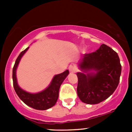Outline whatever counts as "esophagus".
<instances>
[{
  "label": "esophagus",
  "mask_w": 132,
  "mask_h": 132,
  "mask_svg": "<svg viewBox=\"0 0 132 132\" xmlns=\"http://www.w3.org/2000/svg\"><path fill=\"white\" fill-rule=\"evenodd\" d=\"M76 67L74 65H70L68 67V70H69V71L71 72V73H73V72H75L76 71Z\"/></svg>",
  "instance_id": "1"
}]
</instances>
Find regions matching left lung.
I'll return each instance as SVG.
<instances>
[{
  "instance_id": "left-lung-1",
  "label": "left lung",
  "mask_w": 132,
  "mask_h": 132,
  "mask_svg": "<svg viewBox=\"0 0 132 132\" xmlns=\"http://www.w3.org/2000/svg\"><path fill=\"white\" fill-rule=\"evenodd\" d=\"M77 95L85 103L95 104L109 97L120 82L121 65L118 54L103 44L79 61Z\"/></svg>"
}]
</instances>
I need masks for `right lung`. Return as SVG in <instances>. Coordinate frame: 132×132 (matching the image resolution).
<instances>
[{
	"instance_id": "obj_1",
	"label": "right lung",
	"mask_w": 132,
	"mask_h": 132,
	"mask_svg": "<svg viewBox=\"0 0 132 132\" xmlns=\"http://www.w3.org/2000/svg\"><path fill=\"white\" fill-rule=\"evenodd\" d=\"M29 48V47L21 52L16 59L12 70L13 86L16 94L26 105L35 109L44 111L53 107L56 104L59 97V88L64 80L69 75V71L67 70L62 73L54 76L47 87L38 93H31L23 89L18 84L16 73L21 57L28 51Z\"/></svg>"
}]
</instances>
